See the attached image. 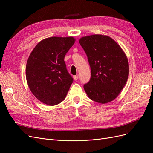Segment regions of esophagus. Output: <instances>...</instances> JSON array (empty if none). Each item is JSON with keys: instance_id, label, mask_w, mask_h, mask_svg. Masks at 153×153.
<instances>
[{"instance_id": "34e87169", "label": "esophagus", "mask_w": 153, "mask_h": 153, "mask_svg": "<svg viewBox=\"0 0 153 153\" xmlns=\"http://www.w3.org/2000/svg\"><path fill=\"white\" fill-rule=\"evenodd\" d=\"M73 78H74V80H77L78 79V76H77V75L73 76Z\"/></svg>"}]
</instances>
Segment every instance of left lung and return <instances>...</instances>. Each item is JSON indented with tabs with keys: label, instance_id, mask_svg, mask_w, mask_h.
<instances>
[{
	"label": "left lung",
	"instance_id": "left-lung-1",
	"mask_svg": "<svg viewBox=\"0 0 153 153\" xmlns=\"http://www.w3.org/2000/svg\"><path fill=\"white\" fill-rule=\"evenodd\" d=\"M91 70L84 88L88 97L97 103H107L120 93L129 75L128 59L120 46L107 36L95 34L79 40Z\"/></svg>",
	"mask_w": 153,
	"mask_h": 153
}]
</instances>
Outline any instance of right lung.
Here are the masks:
<instances>
[{
	"mask_svg": "<svg viewBox=\"0 0 153 153\" xmlns=\"http://www.w3.org/2000/svg\"><path fill=\"white\" fill-rule=\"evenodd\" d=\"M75 42L73 37H51L40 41L30 54L27 82L32 93L42 103L53 106L65 99L73 79L64 59Z\"/></svg>",
	"mask_w": 153,
	"mask_h": 153,
	"instance_id": "right-lung-1",
	"label": "right lung"
}]
</instances>
